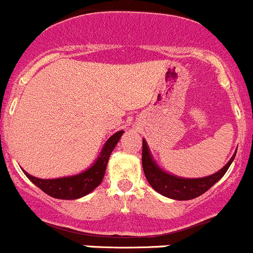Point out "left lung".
<instances>
[{"instance_id":"8db88e82","label":"left lung","mask_w":253,"mask_h":253,"mask_svg":"<svg viewBox=\"0 0 253 253\" xmlns=\"http://www.w3.org/2000/svg\"><path fill=\"white\" fill-rule=\"evenodd\" d=\"M235 156H236V152L232 155L230 161L216 173L211 174L208 177H202V178H182V177L167 173L164 169H160L150 154L146 141L142 140V169H144L147 182L160 194L167 197V198L176 199V201H189V199H194L206 193L226 173Z\"/></svg>"}]
</instances>
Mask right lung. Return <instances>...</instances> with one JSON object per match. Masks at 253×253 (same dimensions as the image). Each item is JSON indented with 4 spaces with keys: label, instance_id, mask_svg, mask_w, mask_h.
<instances>
[{
    "label": "right lung",
    "instance_id": "1",
    "mask_svg": "<svg viewBox=\"0 0 253 253\" xmlns=\"http://www.w3.org/2000/svg\"><path fill=\"white\" fill-rule=\"evenodd\" d=\"M123 130H121V131H117L116 134L112 135L107 140L106 144H104L103 149H102L101 154H99L96 162L89 169L82 172V173L54 179L37 178V177L27 173L26 171H23L24 174L37 187H39L42 192H45L47 196L52 197V198L79 199L81 197L87 196L94 188H97L101 184V182L103 181L109 156H111L112 151L114 150L116 145L118 144L119 139L123 135Z\"/></svg>",
    "mask_w": 253,
    "mask_h": 253
}]
</instances>
